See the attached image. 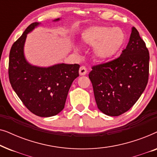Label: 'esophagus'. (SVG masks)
<instances>
[{
    "mask_svg": "<svg viewBox=\"0 0 157 157\" xmlns=\"http://www.w3.org/2000/svg\"><path fill=\"white\" fill-rule=\"evenodd\" d=\"M87 74V70L85 66H81L80 68H79V74L80 76H84Z\"/></svg>",
    "mask_w": 157,
    "mask_h": 157,
    "instance_id": "34e87169",
    "label": "esophagus"
}]
</instances>
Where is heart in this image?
<instances>
[{
  "label": "heart",
  "mask_w": 157,
  "mask_h": 157,
  "mask_svg": "<svg viewBox=\"0 0 157 157\" xmlns=\"http://www.w3.org/2000/svg\"><path fill=\"white\" fill-rule=\"evenodd\" d=\"M81 40L86 46H94V54L98 60L109 61L123 48L126 36L123 31L118 28L92 26L84 30Z\"/></svg>",
  "instance_id": "1"
}]
</instances>
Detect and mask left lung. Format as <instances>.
I'll return each mask as SVG.
<instances>
[{
	"label": "left lung",
	"mask_w": 157,
	"mask_h": 157,
	"mask_svg": "<svg viewBox=\"0 0 157 157\" xmlns=\"http://www.w3.org/2000/svg\"><path fill=\"white\" fill-rule=\"evenodd\" d=\"M149 53L136 28L132 27L126 49L117 59L92 67L89 77L97 107L111 117L134 106L148 83Z\"/></svg>",
	"instance_id": "obj_1"
}]
</instances>
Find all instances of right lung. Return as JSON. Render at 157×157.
I'll list each match as a JSON object with an SVG mask.
<instances>
[{
	"label": "right lung",
	"mask_w": 157,
	"mask_h": 157,
	"mask_svg": "<svg viewBox=\"0 0 157 157\" xmlns=\"http://www.w3.org/2000/svg\"><path fill=\"white\" fill-rule=\"evenodd\" d=\"M60 20L57 18L53 21ZM40 24L31 23L13 44L8 76L13 89L31 112L40 117H50L63 109L71 86L79 76L80 66L57 63L40 67L27 61L24 54L27 35Z\"/></svg>",
	"instance_id": "right-lung-1"
}]
</instances>
